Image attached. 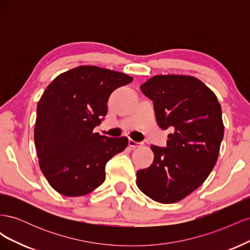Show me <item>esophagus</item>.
<instances>
[{"mask_svg":"<svg viewBox=\"0 0 250 250\" xmlns=\"http://www.w3.org/2000/svg\"><path fill=\"white\" fill-rule=\"evenodd\" d=\"M128 145H129L131 148L135 149V148L141 147V146L143 145V143H141V142H135V141L129 139V141H128Z\"/></svg>","mask_w":250,"mask_h":250,"instance_id":"obj_1","label":"esophagus"}]
</instances>
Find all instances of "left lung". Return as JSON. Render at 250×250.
<instances>
[{
    "instance_id": "left-lung-1",
    "label": "left lung",
    "mask_w": 250,
    "mask_h": 250,
    "mask_svg": "<svg viewBox=\"0 0 250 250\" xmlns=\"http://www.w3.org/2000/svg\"><path fill=\"white\" fill-rule=\"evenodd\" d=\"M153 102L167 147L151 146L154 161L137 173V185L161 203L184 199L200 187L216 165L223 140L222 110L216 95L199 79L183 75L154 76L141 86Z\"/></svg>"
}]
</instances>
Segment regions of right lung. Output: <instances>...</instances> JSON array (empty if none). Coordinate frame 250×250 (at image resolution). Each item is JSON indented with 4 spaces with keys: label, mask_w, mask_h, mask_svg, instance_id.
I'll return each instance as SVG.
<instances>
[{
    "label": "right lung",
    "mask_w": 250,
    "mask_h": 250,
    "mask_svg": "<svg viewBox=\"0 0 250 250\" xmlns=\"http://www.w3.org/2000/svg\"><path fill=\"white\" fill-rule=\"evenodd\" d=\"M132 77L81 65L59 75L37 104L34 142L40 167L51 187L69 197L94 191L105 180V166L128 145L126 137L94 133L108 111L116 88Z\"/></svg>",
    "instance_id": "add662e5"
}]
</instances>
